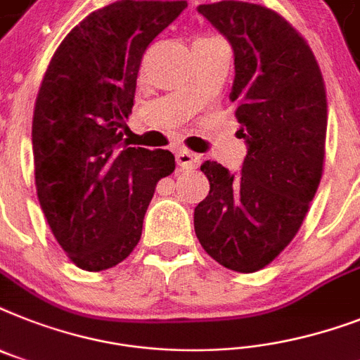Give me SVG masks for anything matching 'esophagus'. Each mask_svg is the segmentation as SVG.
<instances>
[{
    "instance_id": "1",
    "label": "esophagus",
    "mask_w": 360,
    "mask_h": 360,
    "mask_svg": "<svg viewBox=\"0 0 360 360\" xmlns=\"http://www.w3.org/2000/svg\"><path fill=\"white\" fill-rule=\"evenodd\" d=\"M175 160H177V165H179L183 170H195L201 162L200 157L188 150L177 151V153H175Z\"/></svg>"
}]
</instances>
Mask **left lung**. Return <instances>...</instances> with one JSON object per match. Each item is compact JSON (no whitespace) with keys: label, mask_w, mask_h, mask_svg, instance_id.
<instances>
[{"label":"left lung","mask_w":360,"mask_h":360,"mask_svg":"<svg viewBox=\"0 0 360 360\" xmlns=\"http://www.w3.org/2000/svg\"><path fill=\"white\" fill-rule=\"evenodd\" d=\"M235 51L229 99L248 155L240 174L216 160L201 172L209 195L194 209L203 250L229 270L270 264L305 220L323 174L327 98L305 38L268 7L248 1L200 5Z\"/></svg>","instance_id":"1"}]
</instances>
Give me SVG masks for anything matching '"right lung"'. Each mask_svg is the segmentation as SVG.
Segmentation results:
<instances>
[{
	"instance_id": "add662e5",
	"label": "right lung",
	"mask_w": 360,
	"mask_h": 360,
	"mask_svg": "<svg viewBox=\"0 0 360 360\" xmlns=\"http://www.w3.org/2000/svg\"><path fill=\"white\" fill-rule=\"evenodd\" d=\"M186 1L120 0L79 22L44 74L33 114L34 185L58 246L77 268L101 271L131 255L168 150L129 148L146 48Z\"/></svg>"
}]
</instances>
